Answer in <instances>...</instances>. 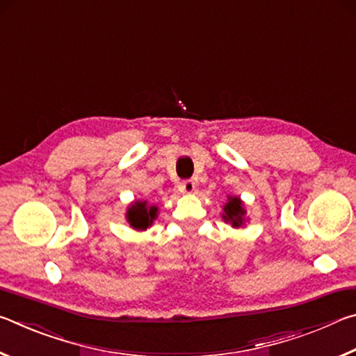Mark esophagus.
<instances>
[{
    "label": "esophagus",
    "instance_id": "34e87169",
    "mask_svg": "<svg viewBox=\"0 0 356 356\" xmlns=\"http://www.w3.org/2000/svg\"><path fill=\"white\" fill-rule=\"evenodd\" d=\"M195 188H196V182H195V180H191V179L184 180L182 185H180V190L186 193V195H191V193L195 191Z\"/></svg>",
    "mask_w": 356,
    "mask_h": 356
}]
</instances>
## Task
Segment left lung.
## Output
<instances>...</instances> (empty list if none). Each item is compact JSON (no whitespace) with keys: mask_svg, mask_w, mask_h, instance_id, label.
Returning a JSON list of instances; mask_svg holds the SVG:
<instances>
[{"mask_svg":"<svg viewBox=\"0 0 356 356\" xmlns=\"http://www.w3.org/2000/svg\"><path fill=\"white\" fill-rule=\"evenodd\" d=\"M221 218L232 227H243L246 222V209L238 196H227V202L222 206Z\"/></svg>","mask_w":356,"mask_h":356,"instance_id":"1","label":"left lung"}]
</instances>
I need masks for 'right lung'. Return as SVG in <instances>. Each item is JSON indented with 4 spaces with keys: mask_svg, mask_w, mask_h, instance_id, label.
<instances>
[{
    "mask_svg": "<svg viewBox=\"0 0 356 356\" xmlns=\"http://www.w3.org/2000/svg\"><path fill=\"white\" fill-rule=\"evenodd\" d=\"M156 216H159V207L154 206V204H149L147 201L138 200L127 207L125 220H127L130 227H134L135 231H146L147 227L154 225Z\"/></svg>",
    "mask_w": 356,
    "mask_h": 356,
    "instance_id": "add662e5",
    "label": "right lung"
}]
</instances>
